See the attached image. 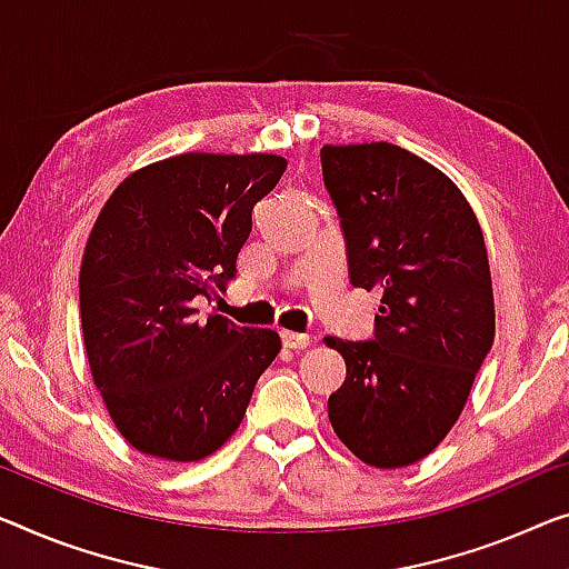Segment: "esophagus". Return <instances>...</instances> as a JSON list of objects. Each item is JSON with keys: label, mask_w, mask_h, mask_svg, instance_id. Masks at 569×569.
Returning <instances> with one entry per match:
<instances>
[{"label": "esophagus", "mask_w": 569, "mask_h": 569, "mask_svg": "<svg viewBox=\"0 0 569 569\" xmlns=\"http://www.w3.org/2000/svg\"><path fill=\"white\" fill-rule=\"evenodd\" d=\"M281 339H283V347H288V350H303V347H309V335L288 332V329H283Z\"/></svg>", "instance_id": "1"}]
</instances>
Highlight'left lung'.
Here are the masks:
<instances>
[{
  "mask_svg": "<svg viewBox=\"0 0 569 569\" xmlns=\"http://www.w3.org/2000/svg\"><path fill=\"white\" fill-rule=\"evenodd\" d=\"M321 173L350 281L380 291L372 339L327 337L347 366L329 421L366 465L403 468L455 427L493 347L486 240L462 191L391 142L325 146Z\"/></svg>",
  "mask_w": 569,
  "mask_h": 569,
  "instance_id": "8db88e82",
  "label": "left lung"
}]
</instances>
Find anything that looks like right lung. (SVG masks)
I'll list each match as a JSON object with an SVG mask.
<instances>
[{"mask_svg":"<svg viewBox=\"0 0 569 569\" xmlns=\"http://www.w3.org/2000/svg\"><path fill=\"white\" fill-rule=\"evenodd\" d=\"M283 171L266 152H183L124 178L97 217L79 276L83 345L109 417L142 455L217 452L281 350L273 329L199 321L193 299L237 276L252 207Z\"/></svg>","mask_w":569,"mask_h":569,"instance_id":"right-lung-1","label":"right lung"}]
</instances>
